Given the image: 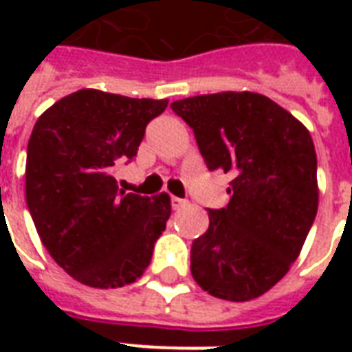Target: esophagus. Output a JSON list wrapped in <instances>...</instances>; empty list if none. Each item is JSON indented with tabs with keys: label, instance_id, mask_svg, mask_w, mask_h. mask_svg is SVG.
Returning <instances> with one entry per match:
<instances>
[{
	"label": "esophagus",
	"instance_id": "esophagus-1",
	"mask_svg": "<svg viewBox=\"0 0 352 352\" xmlns=\"http://www.w3.org/2000/svg\"><path fill=\"white\" fill-rule=\"evenodd\" d=\"M186 204H188V201L183 198H175V196L171 198V206H173V209H181V207H184Z\"/></svg>",
	"mask_w": 352,
	"mask_h": 352
}]
</instances>
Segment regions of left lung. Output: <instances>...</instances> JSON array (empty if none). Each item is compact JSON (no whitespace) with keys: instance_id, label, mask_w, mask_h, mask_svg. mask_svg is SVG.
<instances>
[{"instance_id":"obj_1","label":"left lung","mask_w":352,"mask_h":352,"mask_svg":"<svg viewBox=\"0 0 352 352\" xmlns=\"http://www.w3.org/2000/svg\"><path fill=\"white\" fill-rule=\"evenodd\" d=\"M171 109L194 130L207 168L234 175L228 206L209 209V228L192 243V277L214 298L254 300L287 275L317 214L309 130L247 90L184 98Z\"/></svg>"}]
</instances>
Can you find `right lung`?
<instances>
[{
	"label": "right lung",
	"mask_w": 352,
	"mask_h": 352,
	"mask_svg": "<svg viewBox=\"0 0 352 352\" xmlns=\"http://www.w3.org/2000/svg\"><path fill=\"white\" fill-rule=\"evenodd\" d=\"M168 100L82 88L58 100L32 131L26 204L49 254L73 279L118 288L139 279L166 230L171 199L124 194L115 168L138 154Z\"/></svg>",
	"instance_id": "1"
}]
</instances>
